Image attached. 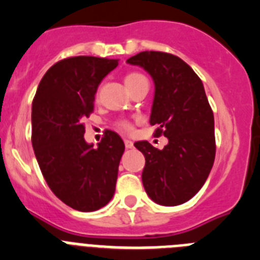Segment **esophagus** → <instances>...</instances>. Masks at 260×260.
<instances>
[{
  "label": "esophagus",
  "instance_id": "1",
  "mask_svg": "<svg viewBox=\"0 0 260 260\" xmlns=\"http://www.w3.org/2000/svg\"><path fill=\"white\" fill-rule=\"evenodd\" d=\"M125 147L126 148H133L134 147V143L132 141H128V139H125Z\"/></svg>",
  "mask_w": 260,
  "mask_h": 260
}]
</instances>
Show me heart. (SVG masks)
<instances>
[{"label": "heart", "instance_id": "1", "mask_svg": "<svg viewBox=\"0 0 260 260\" xmlns=\"http://www.w3.org/2000/svg\"><path fill=\"white\" fill-rule=\"evenodd\" d=\"M142 78H144L142 74H138V73H130V74H127L125 77V84L126 87L130 86V84H133L134 82H137V80L142 79ZM118 126L121 128H123V130H130L132 128V126H130V123L128 122H125V121H121V122L118 123Z\"/></svg>", "mask_w": 260, "mask_h": 260}]
</instances>
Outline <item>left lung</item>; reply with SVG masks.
I'll return each instance as SVG.
<instances>
[{
  "mask_svg": "<svg viewBox=\"0 0 260 260\" xmlns=\"http://www.w3.org/2000/svg\"><path fill=\"white\" fill-rule=\"evenodd\" d=\"M151 75L155 93L150 123L168 138L157 150L147 141L134 146L146 157L142 182L161 206L190 201L204 185L215 160V122L203 83L185 61L164 52H141L127 59Z\"/></svg>",
  "mask_w": 260,
  "mask_h": 260,
  "instance_id": "obj_1",
  "label": "left lung"
}]
</instances>
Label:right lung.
<instances>
[{
	"mask_svg": "<svg viewBox=\"0 0 260 260\" xmlns=\"http://www.w3.org/2000/svg\"><path fill=\"white\" fill-rule=\"evenodd\" d=\"M118 59L78 56L57 62L39 83L32 103V147L48 186L69 207L92 212L116 191L125 144L108 130L98 148L84 141V117L99 84Z\"/></svg>",
	"mask_w": 260,
	"mask_h": 260,
	"instance_id": "1",
	"label": "right lung"
}]
</instances>
